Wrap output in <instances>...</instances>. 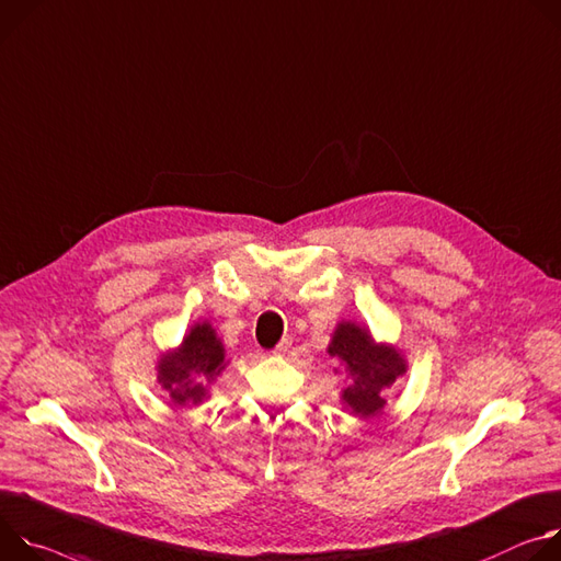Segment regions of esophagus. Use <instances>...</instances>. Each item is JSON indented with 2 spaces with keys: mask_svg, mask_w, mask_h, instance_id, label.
Segmentation results:
<instances>
[{
  "mask_svg": "<svg viewBox=\"0 0 561 561\" xmlns=\"http://www.w3.org/2000/svg\"><path fill=\"white\" fill-rule=\"evenodd\" d=\"M289 347H291V341H289V339H283V341L276 345L274 356H285V354L289 352Z\"/></svg>",
  "mask_w": 561,
  "mask_h": 561,
  "instance_id": "34e87169",
  "label": "esophagus"
}]
</instances>
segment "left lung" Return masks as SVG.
Segmentation results:
<instances>
[{
  "mask_svg": "<svg viewBox=\"0 0 561 561\" xmlns=\"http://www.w3.org/2000/svg\"><path fill=\"white\" fill-rule=\"evenodd\" d=\"M328 354L339 360L334 375H345L341 405L358 419L379 416L386 405V392L408 371L405 354L386 341L371 336L369 328L354 321L336 323Z\"/></svg>",
  "mask_w": 561,
  "mask_h": 561,
  "instance_id": "obj_1",
  "label": "left lung"
}]
</instances>
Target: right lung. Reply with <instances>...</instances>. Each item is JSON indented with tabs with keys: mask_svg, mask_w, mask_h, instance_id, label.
I'll return each mask as SVG.
<instances>
[{
	"mask_svg": "<svg viewBox=\"0 0 561 561\" xmlns=\"http://www.w3.org/2000/svg\"><path fill=\"white\" fill-rule=\"evenodd\" d=\"M227 365L229 358L216 328L203 319L186 330L175 347L160 352L156 371L171 408H194L209 399V390Z\"/></svg>",
	"mask_w": 561,
	"mask_h": 561,
	"instance_id": "obj_1",
	"label": "right lung"
}]
</instances>
